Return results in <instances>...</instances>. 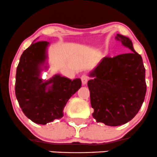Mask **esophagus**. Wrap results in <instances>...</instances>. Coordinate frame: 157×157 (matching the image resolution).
I'll return each instance as SVG.
<instances>
[{
    "label": "esophagus",
    "mask_w": 157,
    "mask_h": 157,
    "mask_svg": "<svg viewBox=\"0 0 157 157\" xmlns=\"http://www.w3.org/2000/svg\"><path fill=\"white\" fill-rule=\"evenodd\" d=\"M81 80H82V83L83 85H86L87 83L88 80H89V77L86 75H82L81 76Z\"/></svg>",
    "instance_id": "34e87169"
}]
</instances>
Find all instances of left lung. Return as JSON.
I'll return each mask as SVG.
<instances>
[{"label":"left lung","mask_w":157,"mask_h":157,"mask_svg":"<svg viewBox=\"0 0 157 157\" xmlns=\"http://www.w3.org/2000/svg\"><path fill=\"white\" fill-rule=\"evenodd\" d=\"M117 41L130 52L106 56L91 72L88 81L92 116L108 126H120L132 120L140 109L147 86L142 58L129 38L117 34Z\"/></svg>","instance_id":"obj_1"}]
</instances>
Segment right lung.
<instances>
[{"label": "right lung", "instance_id": "add662e5", "mask_svg": "<svg viewBox=\"0 0 157 157\" xmlns=\"http://www.w3.org/2000/svg\"><path fill=\"white\" fill-rule=\"evenodd\" d=\"M48 42L33 43L20 58L15 75V96L26 116L39 124H46L63 116L69 98L81 87V80H71L55 75L48 81L39 78L41 65L46 59Z\"/></svg>", "mask_w": 157, "mask_h": 157}]
</instances>
